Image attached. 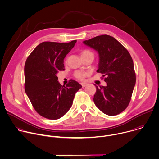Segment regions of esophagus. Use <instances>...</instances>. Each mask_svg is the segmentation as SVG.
Segmentation results:
<instances>
[{
    "mask_svg": "<svg viewBox=\"0 0 159 159\" xmlns=\"http://www.w3.org/2000/svg\"><path fill=\"white\" fill-rule=\"evenodd\" d=\"M81 86H82V87H83V88L85 87V86L87 85V84H86V83H81Z\"/></svg>",
    "mask_w": 159,
    "mask_h": 159,
    "instance_id": "esophagus-1",
    "label": "esophagus"
}]
</instances>
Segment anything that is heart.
<instances>
[{"mask_svg":"<svg viewBox=\"0 0 159 159\" xmlns=\"http://www.w3.org/2000/svg\"><path fill=\"white\" fill-rule=\"evenodd\" d=\"M81 57H83V56H91L94 57V55L93 54L92 52H91L89 50H83V51H81ZM75 78H76L78 80H83L85 76H86V73H84V72H82V71H76L75 73Z\"/></svg>","mask_w":159,"mask_h":159,"instance_id":"heart-1","label":"heart"}]
</instances>
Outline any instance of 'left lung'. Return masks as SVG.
Instances as JSON below:
<instances>
[{"mask_svg":"<svg viewBox=\"0 0 159 159\" xmlns=\"http://www.w3.org/2000/svg\"><path fill=\"white\" fill-rule=\"evenodd\" d=\"M83 44L96 51L99 56L97 73L105 76V86L97 85L93 98L98 108L107 115H116L129 105L136 76L132 58L115 38L102 35L84 41Z\"/></svg>","mask_w":159,"mask_h":159,"instance_id":"1","label":"left lung"}]
</instances>
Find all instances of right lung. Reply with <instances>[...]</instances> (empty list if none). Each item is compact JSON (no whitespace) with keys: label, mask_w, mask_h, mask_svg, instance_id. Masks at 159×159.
Listing matches in <instances>:
<instances>
[{"label":"right lung","mask_w":159,"mask_h":159,"mask_svg":"<svg viewBox=\"0 0 159 159\" xmlns=\"http://www.w3.org/2000/svg\"><path fill=\"white\" fill-rule=\"evenodd\" d=\"M76 41L43 42L25 61V93L35 110L48 119L57 120L64 116L71 107L76 93L82 87L73 80L62 86L57 76L59 71L64 70V59Z\"/></svg>","instance_id":"1"}]
</instances>
